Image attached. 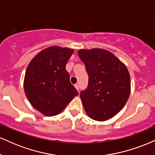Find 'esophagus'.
I'll use <instances>...</instances> for the list:
<instances>
[{
	"label": "esophagus",
	"instance_id": "34e87169",
	"mask_svg": "<svg viewBox=\"0 0 155 155\" xmlns=\"http://www.w3.org/2000/svg\"><path fill=\"white\" fill-rule=\"evenodd\" d=\"M74 87H75L76 90H77L78 91H79V84H74Z\"/></svg>",
	"mask_w": 155,
	"mask_h": 155
}]
</instances>
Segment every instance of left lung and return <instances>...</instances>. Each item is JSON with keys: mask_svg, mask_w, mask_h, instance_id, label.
I'll use <instances>...</instances> for the list:
<instances>
[{"mask_svg": "<svg viewBox=\"0 0 155 155\" xmlns=\"http://www.w3.org/2000/svg\"><path fill=\"white\" fill-rule=\"evenodd\" d=\"M80 59L89 76L87 87L80 92L87 114L92 120L105 121L124 107L130 93L127 67L105 49H80Z\"/></svg>", "mask_w": 155, "mask_h": 155, "instance_id": "left-lung-1", "label": "left lung"}]
</instances>
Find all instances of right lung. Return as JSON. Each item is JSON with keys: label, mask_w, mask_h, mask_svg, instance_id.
<instances>
[{"label": "right lung", "mask_w": 155, "mask_h": 155, "mask_svg": "<svg viewBox=\"0 0 155 155\" xmlns=\"http://www.w3.org/2000/svg\"><path fill=\"white\" fill-rule=\"evenodd\" d=\"M73 52L69 48H47L35 55L27 68L25 95L32 106L45 116L58 114L78 95L65 70Z\"/></svg>", "instance_id": "add662e5"}]
</instances>
